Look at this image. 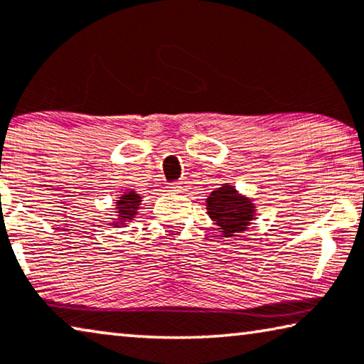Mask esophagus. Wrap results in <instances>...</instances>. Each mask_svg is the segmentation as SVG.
I'll return each instance as SVG.
<instances>
[{
  "label": "esophagus",
  "mask_w": 364,
  "mask_h": 364,
  "mask_svg": "<svg viewBox=\"0 0 364 364\" xmlns=\"http://www.w3.org/2000/svg\"><path fill=\"white\" fill-rule=\"evenodd\" d=\"M188 187H191V182L187 178H181V181L171 183V188L173 192H186L188 191Z\"/></svg>",
  "instance_id": "obj_1"
}]
</instances>
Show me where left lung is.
<instances>
[{"mask_svg":"<svg viewBox=\"0 0 364 364\" xmlns=\"http://www.w3.org/2000/svg\"><path fill=\"white\" fill-rule=\"evenodd\" d=\"M208 217L218 225L225 238L243 233L255 220L256 207L251 198L241 195L233 186L221 183L207 198Z\"/></svg>","mask_w":364,"mask_h":364,"instance_id":"8db88e82","label":"left lung"}]
</instances>
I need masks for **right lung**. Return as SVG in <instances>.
Here are the masks:
<instances>
[{"instance_id": "add662e5", "label": "right lung", "mask_w": 364, "mask_h": 364, "mask_svg": "<svg viewBox=\"0 0 364 364\" xmlns=\"http://www.w3.org/2000/svg\"><path fill=\"white\" fill-rule=\"evenodd\" d=\"M114 203H117L118 220H114L112 225L114 228H119V226H126V223L133 220L134 215L138 213V208L141 205V195L136 193L134 191H128L121 193V197Z\"/></svg>"}]
</instances>
